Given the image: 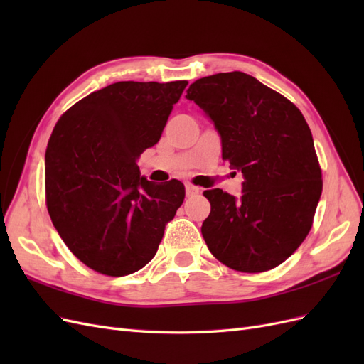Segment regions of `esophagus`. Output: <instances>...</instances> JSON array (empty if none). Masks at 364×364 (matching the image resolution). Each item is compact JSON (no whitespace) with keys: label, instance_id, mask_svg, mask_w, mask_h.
Masks as SVG:
<instances>
[{"label":"esophagus","instance_id":"obj_1","mask_svg":"<svg viewBox=\"0 0 364 364\" xmlns=\"http://www.w3.org/2000/svg\"><path fill=\"white\" fill-rule=\"evenodd\" d=\"M185 191H186V196H194V194H199L200 193V188H199V186L191 185V183H186L185 185Z\"/></svg>","mask_w":364,"mask_h":364}]
</instances>
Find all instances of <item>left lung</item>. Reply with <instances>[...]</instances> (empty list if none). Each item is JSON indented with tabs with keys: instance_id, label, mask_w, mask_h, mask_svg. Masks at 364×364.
Instances as JSON below:
<instances>
[{
	"instance_id": "obj_1",
	"label": "left lung",
	"mask_w": 364,
	"mask_h": 364,
	"mask_svg": "<svg viewBox=\"0 0 364 364\" xmlns=\"http://www.w3.org/2000/svg\"><path fill=\"white\" fill-rule=\"evenodd\" d=\"M185 97L211 118L223 159L245 178L240 199L220 188L203 193L208 249L238 272L274 269L310 232L322 194L310 127L290 100L241 71L196 80Z\"/></svg>"
}]
</instances>
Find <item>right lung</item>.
Instances as JSON below:
<instances>
[{"label": "right lung", "mask_w": 364, "mask_h": 364, "mask_svg": "<svg viewBox=\"0 0 364 364\" xmlns=\"http://www.w3.org/2000/svg\"><path fill=\"white\" fill-rule=\"evenodd\" d=\"M186 85L112 83L71 106L53 130L46 151L51 222L98 273L126 277L144 267L183 202L182 182H150L136 159L159 141Z\"/></svg>", "instance_id": "add662e5"}]
</instances>
